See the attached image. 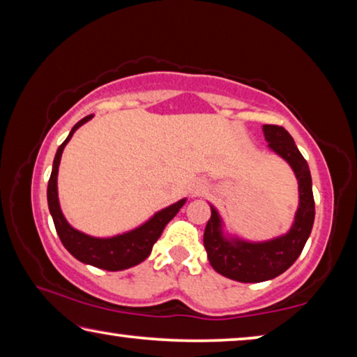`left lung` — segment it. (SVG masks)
<instances>
[{"mask_svg":"<svg viewBox=\"0 0 357 357\" xmlns=\"http://www.w3.org/2000/svg\"><path fill=\"white\" fill-rule=\"evenodd\" d=\"M263 132L269 142V148L291 165L299 181V209L291 229L285 236L268 243L252 244L244 241H228L222 236L219 214L211 208V219L203 236L211 266L228 279L244 283L264 282L285 273L301 255L315 220V200L307 160L299 153L291 135L282 126L264 124Z\"/></svg>","mask_w":357,"mask_h":357,"instance_id":"8db88e82","label":"left lung"}]
</instances>
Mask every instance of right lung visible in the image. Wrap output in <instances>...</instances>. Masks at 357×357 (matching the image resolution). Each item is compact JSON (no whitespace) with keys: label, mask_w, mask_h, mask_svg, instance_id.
<instances>
[{"label":"right lung","mask_w":357,"mask_h":357,"mask_svg":"<svg viewBox=\"0 0 357 357\" xmlns=\"http://www.w3.org/2000/svg\"><path fill=\"white\" fill-rule=\"evenodd\" d=\"M91 118L93 114H88V116L78 121L74 128H72L68 138H66L61 143V146L56 151L47 187L48 209H50V214L53 217V223H55L58 236L70 255H74L78 261L96 266V268L105 271H123L132 268V266L142 263L143 259L148 258L151 250H153L154 243L160 238L162 231H164L165 225L178 214V211L183 208L185 200H181L172 204V206L159 211L153 219H149L144 225L138 227L134 231L119 234V236L114 238H93L72 228L68 220L64 219L61 209H59L56 187L58 167L59 160H61L63 149L72 138V135H74V132Z\"/></svg>","instance_id":"obj_1"}]
</instances>
